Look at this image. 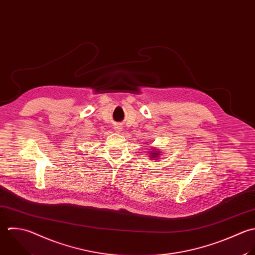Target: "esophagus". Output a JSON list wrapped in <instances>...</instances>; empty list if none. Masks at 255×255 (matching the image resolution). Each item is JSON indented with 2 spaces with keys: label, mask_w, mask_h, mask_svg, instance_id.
<instances>
[{
  "label": "esophagus",
  "mask_w": 255,
  "mask_h": 255,
  "mask_svg": "<svg viewBox=\"0 0 255 255\" xmlns=\"http://www.w3.org/2000/svg\"><path fill=\"white\" fill-rule=\"evenodd\" d=\"M114 129H115V131L119 132V131H121V130H122V127H121V126H119V125H116V126L114 127Z\"/></svg>",
  "instance_id": "esophagus-1"
}]
</instances>
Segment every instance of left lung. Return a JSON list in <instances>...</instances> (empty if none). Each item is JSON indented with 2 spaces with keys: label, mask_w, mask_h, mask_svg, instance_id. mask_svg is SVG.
Masks as SVG:
<instances>
[{
  "label": "left lung",
  "mask_w": 255,
  "mask_h": 255,
  "mask_svg": "<svg viewBox=\"0 0 255 255\" xmlns=\"http://www.w3.org/2000/svg\"><path fill=\"white\" fill-rule=\"evenodd\" d=\"M150 151L148 152L149 153V156H150V159L151 160H157L159 157H160V151L158 148H152V149H149Z\"/></svg>",
  "instance_id": "1"
}]
</instances>
